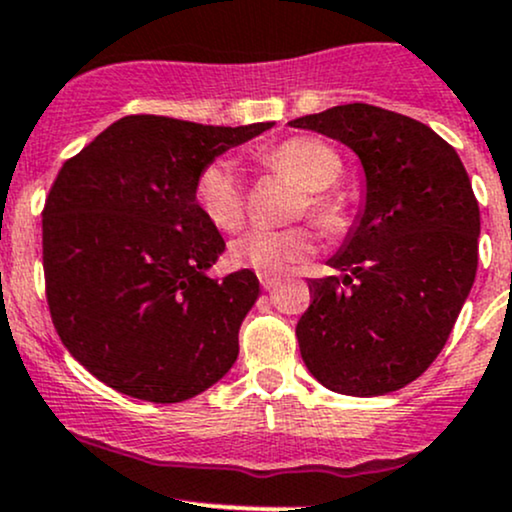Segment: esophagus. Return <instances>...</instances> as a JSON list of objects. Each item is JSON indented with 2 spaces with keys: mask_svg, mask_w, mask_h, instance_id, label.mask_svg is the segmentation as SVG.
<instances>
[{
  "mask_svg": "<svg viewBox=\"0 0 512 512\" xmlns=\"http://www.w3.org/2000/svg\"><path fill=\"white\" fill-rule=\"evenodd\" d=\"M279 282H282V279H279V277H272V274H262V277H260V284H262V289H265V291L277 289Z\"/></svg>",
  "mask_w": 512,
  "mask_h": 512,
  "instance_id": "34e87169",
  "label": "esophagus"
}]
</instances>
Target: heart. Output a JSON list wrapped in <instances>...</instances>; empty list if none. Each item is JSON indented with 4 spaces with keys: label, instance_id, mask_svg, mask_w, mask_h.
I'll return each instance as SVG.
<instances>
[{
    "label": "heart",
    "instance_id": "b5f03b06",
    "mask_svg": "<svg viewBox=\"0 0 512 512\" xmlns=\"http://www.w3.org/2000/svg\"><path fill=\"white\" fill-rule=\"evenodd\" d=\"M269 172L286 174L301 187L296 216L306 213L325 233H338L345 226V201L333 184L342 172L338 150L320 138H289L277 148L255 157ZM194 201L206 221L221 230L240 228L245 218V187L233 162L211 160L201 167L194 182ZM316 250L313 235L306 228L267 230L255 228L230 245V262L235 267L255 269L257 274H279L299 265Z\"/></svg>",
    "mask_w": 512,
    "mask_h": 512
}]
</instances>
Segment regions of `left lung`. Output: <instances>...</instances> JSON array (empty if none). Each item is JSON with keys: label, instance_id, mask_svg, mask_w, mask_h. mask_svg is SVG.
Returning a JSON list of instances; mask_svg holds the SVG:
<instances>
[{"label": "left lung", "instance_id": "8db88e82", "mask_svg": "<svg viewBox=\"0 0 512 512\" xmlns=\"http://www.w3.org/2000/svg\"><path fill=\"white\" fill-rule=\"evenodd\" d=\"M352 148L364 211L328 260L340 277L308 279L296 325L301 357L325 389L384 396L435 362L479 265V201L457 150L430 126L372 104L289 121Z\"/></svg>", "mask_w": 512, "mask_h": 512}]
</instances>
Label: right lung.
I'll use <instances>...</instances> for the list:
<instances>
[{
  "label": "right lung",
  "instance_id": "obj_1",
  "mask_svg": "<svg viewBox=\"0 0 512 512\" xmlns=\"http://www.w3.org/2000/svg\"><path fill=\"white\" fill-rule=\"evenodd\" d=\"M272 126L123 116L60 167L43 209L50 318L106 386L179 403L235 364L260 282L250 269L221 282L206 274L226 243L196 206L194 182Z\"/></svg>",
  "mask_w": 512,
  "mask_h": 512
}]
</instances>
